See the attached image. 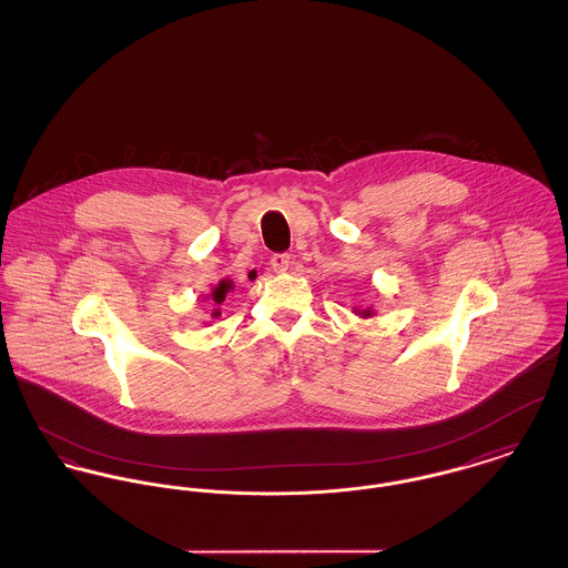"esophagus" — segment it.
<instances>
[{
  "label": "esophagus",
  "mask_w": 568,
  "mask_h": 568,
  "mask_svg": "<svg viewBox=\"0 0 568 568\" xmlns=\"http://www.w3.org/2000/svg\"><path fill=\"white\" fill-rule=\"evenodd\" d=\"M271 267L277 273H284L291 267V254H273L271 256Z\"/></svg>",
  "instance_id": "1"
}]
</instances>
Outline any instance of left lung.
<instances>
[{
	"label": "left lung",
	"instance_id": "left-lung-1",
	"mask_svg": "<svg viewBox=\"0 0 568 568\" xmlns=\"http://www.w3.org/2000/svg\"><path fill=\"white\" fill-rule=\"evenodd\" d=\"M361 316H372V312H369V310H363V312H361Z\"/></svg>",
	"mask_w": 568,
	"mask_h": 568
}]
</instances>
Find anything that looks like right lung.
<instances>
[{"mask_svg":"<svg viewBox=\"0 0 568 568\" xmlns=\"http://www.w3.org/2000/svg\"><path fill=\"white\" fill-rule=\"evenodd\" d=\"M233 288V284L229 282V280H222L215 288H213V293H211V301L215 303V305H220L224 298H226V293ZM213 316H220V310H215L213 312Z\"/></svg>","mask_w":568,"mask_h":568,"instance_id":"add662e5","label":"right lung"}]
</instances>
